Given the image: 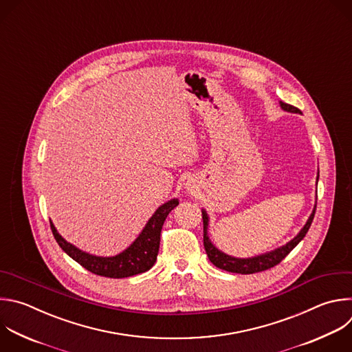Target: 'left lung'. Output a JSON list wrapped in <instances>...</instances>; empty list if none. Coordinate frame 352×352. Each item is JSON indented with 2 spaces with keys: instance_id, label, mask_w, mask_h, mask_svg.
<instances>
[{
  "instance_id": "1",
  "label": "left lung",
  "mask_w": 352,
  "mask_h": 352,
  "mask_svg": "<svg viewBox=\"0 0 352 352\" xmlns=\"http://www.w3.org/2000/svg\"><path fill=\"white\" fill-rule=\"evenodd\" d=\"M280 106L283 110L287 111H293V113H298L300 110L289 103L280 102ZM319 178V177H318ZM316 178V181H318ZM315 210L316 206L314 207L312 214L309 215L307 223L304 225V228L300 230L298 235L290 241L286 246H282L274 252H270L267 254L263 256H257L253 258H235V257H230L222 252H219L215 246H212V243L210 242L208 236H207V225H208V217L206 214V211H203V245L206 249V253L208 256V260L219 270L228 271V272H233V274H242V275H248V274H256V272H263L267 271L275 265H278L307 235V232L312 223L314 215H315Z\"/></svg>"
}]
</instances>
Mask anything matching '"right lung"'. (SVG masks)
Segmentation results:
<instances>
[{
	"label": "right lung",
	"mask_w": 352,
	"mask_h": 352,
	"mask_svg": "<svg viewBox=\"0 0 352 352\" xmlns=\"http://www.w3.org/2000/svg\"><path fill=\"white\" fill-rule=\"evenodd\" d=\"M178 203L179 201L177 199H173L160 206L152 215L137 241L127 250L114 257H96L78 250L59 235L51 221L50 223L54 238L60 249L81 267L99 276L120 279L146 272L155 265L160 248V233L163 223L170 211L177 207Z\"/></svg>",
	"instance_id": "obj_1"
}]
</instances>
